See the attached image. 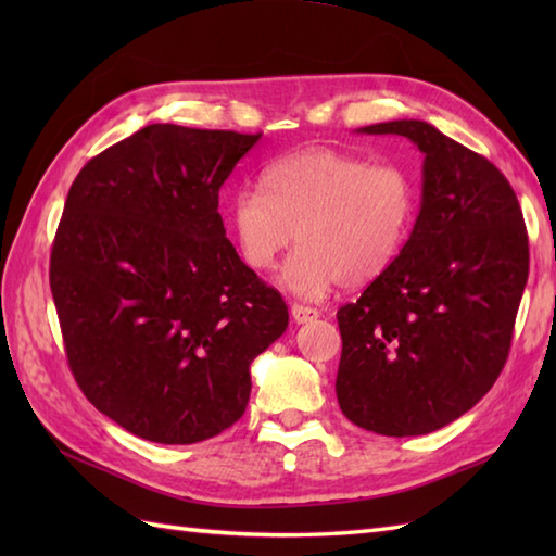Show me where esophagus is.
Wrapping results in <instances>:
<instances>
[{
	"instance_id": "esophagus-1",
	"label": "esophagus",
	"mask_w": 556,
	"mask_h": 556,
	"mask_svg": "<svg viewBox=\"0 0 556 556\" xmlns=\"http://www.w3.org/2000/svg\"><path fill=\"white\" fill-rule=\"evenodd\" d=\"M291 317H293V320H296V323H313V320H317V317H320V311L311 308V305L293 303V305H291Z\"/></svg>"
}]
</instances>
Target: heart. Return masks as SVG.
Returning a JSON list of instances; mask_svg holds the SVG:
<instances>
[{
    "mask_svg": "<svg viewBox=\"0 0 556 556\" xmlns=\"http://www.w3.org/2000/svg\"><path fill=\"white\" fill-rule=\"evenodd\" d=\"M416 212L418 184L404 164L305 148L269 162L260 186L241 188L229 222L241 260L255 271L275 267L296 236L301 248L285 269V285L317 296L339 281L361 287L387 271Z\"/></svg>",
    "mask_w": 556,
    "mask_h": 556,
    "instance_id": "1",
    "label": "heart"
}]
</instances>
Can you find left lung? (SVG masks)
I'll return each instance as SVG.
<instances>
[{
	"mask_svg": "<svg viewBox=\"0 0 556 556\" xmlns=\"http://www.w3.org/2000/svg\"><path fill=\"white\" fill-rule=\"evenodd\" d=\"M358 131L418 146L422 200L394 263L337 313V399L363 430L428 434L473 408L509 358L528 281L523 212L488 157L428 122Z\"/></svg>",
	"mask_w": 556,
	"mask_h": 556,
	"instance_id": "8db88e82",
	"label": "left lung"
}]
</instances>
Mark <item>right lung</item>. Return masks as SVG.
<instances>
[{"label": "right lung", "mask_w": 556, "mask_h": 556, "mask_svg": "<svg viewBox=\"0 0 556 556\" xmlns=\"http://www.w3.org/2000/svg\"><path fill=\"white\" fill-rule=\"evenodd\" d=\"M263 134L150 124L68 188L50 287L68 368L104 416L160 444L243 416L251 363L289 327L227 239L219 188Z\"/></svg>", "instance_id": "right-lung-1"}]
</instances>
